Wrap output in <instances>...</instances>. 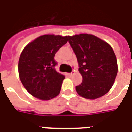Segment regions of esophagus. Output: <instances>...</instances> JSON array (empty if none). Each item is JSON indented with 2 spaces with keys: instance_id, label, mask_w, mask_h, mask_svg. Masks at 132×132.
I'll return each instance as SVG.
<instances>
[{
  "instance_id": "34e87169",
  "label": "esophagus",
  "mask_w": 132,
  "mask_h": 132,
  "mask_svg": "<svg viewBox=\"0 0 132 132\" xmlns=\"http://www.w3.org/2000/svg\"><path fill=\"white\" fill-rule=\"evenodd\" d=\"M75 70H72V72L68 73V74H67V75H68V76H72L73 75H75Z\"/></svg>"
}]
</instances>
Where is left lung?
<instances>
[{
    "label": "left lung",
    "mask_w": 132,
    "mask_h": 132,
    "mask_svg": "<svg viewBox=\"0 0 132 132\" xmlns=\"http://www.w3.org/2000/svg\"><path fill=\"white\" fill-rule=\"evenodd\" d=\"M77 58L82 82L75 87L77 94L87 99H96L107 94L117 74L116 56L112 47L91 34L68 36Z\"/></svg>",
    "instance_id": "1"
}]
</instances>
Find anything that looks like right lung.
I'll use <instances>...</instances> for the list:
<instances>
[{"mask_svg":"<svg viewBox=\"0 0 132 132\" xmlns=\"http://www.w3.org/2000/svg\"><path fill=\"white\" fill-rule=\"evenodd\" d=\"M68 36L46 34L27 45L20 55L18 72L27 91L41 100L59 94L65 76L55 70V55L67 42Z\"/></svg>","mask_w":132,"mask_h":132,"instance_id":"right-lung-1","label":"right lung"}]
</instances>
